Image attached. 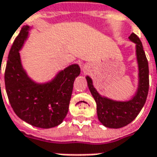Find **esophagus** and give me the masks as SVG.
<instances>
[{"label": "esophagus", "instance_id": "34e87169", "mask_svg": "<svg viewBox=\"0 0 157 157\" xmlns=\"http://www.w3.org/2000/svg\"><path fill=\"white\" fill-rule=\"evenodd\" d=\"M83 71L85 73H88V72H90V67L89 66V65H86V66L83 67Z\"/></svg>", "mask_w": 157, "mask_h": 157}]
</instances>
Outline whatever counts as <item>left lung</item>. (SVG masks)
<instances>
[{"label":"left lung","mask_w":157,"mask_h":157,"mask_svg":"<svg viewBox=\"0 0 157 157\" xmlns=\"http://www.w3.org/2000/svg\"><path fill=\"white\" fill-rule=\"evenodd\" d=\"M129 39L136 44V55L139 64V87L132 99L120 102L101 96L94 87L90 77L86 76L88 87L97 104L98 120L104 126L112 129H119L133 121L146 103L148 94V62L143 44L134 33L129 36Z\"/></svg>","instance_id":"left-lung-1"}]
</instances>
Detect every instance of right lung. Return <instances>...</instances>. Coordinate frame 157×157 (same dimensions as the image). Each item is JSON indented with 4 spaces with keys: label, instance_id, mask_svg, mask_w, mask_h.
Listing matches in <instances>:
<instances>
[{
    "label": "right lung",
    "instance_id": "add662e5",
    "mask_svg": "<svg viewBox=\"0 0 157 157\" xmlns=\"http://www.w3.org/2000/svg\"><path fill=\"white\" fill-rule=\"evenodd\" d=\"M29 28V26L22 28L9 53L5 71L6 93L13 112L20 119L33 126L49 129L61 124L67 114L74 81L81 68L72 64L45 84L31 80L23 70L19 54Z\"/></svg>",
    "mask_w": 157,
    "mask_h": 157
}]
</instances>
